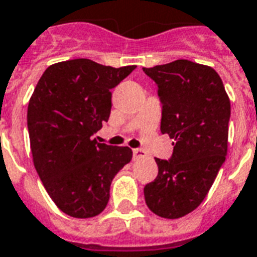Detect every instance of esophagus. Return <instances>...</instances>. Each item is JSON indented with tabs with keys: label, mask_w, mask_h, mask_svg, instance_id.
<instances>
[{
	"label": "esophagus",
	"mask_w": 257,
	"mask_h": 257,
	"mask_svg": "<svg viewBox=\"0 0 257 257\" xmlns=\"http://www.w3.org/2000/svg\"><path fill=\"white\" fill-rule=\"evenodd\" d=\"M147 157V153L142 148H135L134 150V159H140V158Z\"/></svg>",
	"instance_id": "obj_1"
}]
</instances>
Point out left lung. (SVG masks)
I'll return each mask as SVG.
<instances>
[{
  "mask_svg": "<svg viewBox=\"0 0 257 257\" xmlns=\"http://www.w3.org/2000/svg\"><path fill=\"white\" fill-rule=\"evenodd\" d=\"M143 70L158 85L161 132L176 140L169 161L155 158L158 176L144 199L154 214L177 219L204 200L225 162L230 100L210 66L177 60Z\"/></svg>",
  "mask_w": 257,
  "mask_h": 257,
  "instance_id": "obj_1",
  "label": "left lung"
}]
</instances>
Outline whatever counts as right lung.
Masks as SVG:
<instances>
[{
  "mask_svg": "<svg viewBox=\"0 0 257 257\" xmlns=\"http://www.w3.org/2000/svg\"><path fill=\"white\" fill-rule=\"evenodd\" d=\"M135 68L64 61L49 66L34 90L27 111L34 165L51 200L69 216L100 214L114 176L132 159L129 147L98 143L92 135L109 119L111 88Z\"/></svg>",
  "mask_w": 257,
  "mask_h": 257,
  "instance_id": "1",
  "label": "right lung"
}]
</instances>
